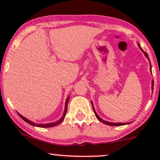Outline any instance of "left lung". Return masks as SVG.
<instances>
[{
  "mask_svg": "<svg viewBox=\"0 0 160 160\" xmlns=\"http://www.w3.org/2000/svg\"><path fill=\"white\" fill-rule=\"evenodd\" d=\"M138 47H139V48H140V49L141 50L142 52H143V54H145V56L146 57V58H148V60H149V62H150V60H149V58H148V54H147V53H146V52H145V51H143V49H142V48L141 47V46H140V44L138 43ZM151 63V62H150ZM150 70L151 71H152V65H151V64H150ZM152 89H154V81L152 80ZM92 108H93V111H94V113H95V116H96V117L98 118V119L99 120V121H100V122H102V123H104V124H108V125H111V126H121V125H124V124H130V122H128V123H112V122H106L105 121V120H103V119H102L101 118H100L99 116H98V114H97V113H96V111H95V108H94V106H93V105H92Z\"/></svg>",
  "mask_w": 160,
  "mask_h": 160,
  "instance_id": "8db88e82",
  "label": "left lung"
}]
</instances>
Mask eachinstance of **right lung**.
<instances>
[{
	"instance_id": "add662e5",
	"label": "right lung",
	"mask_w": 160,
	"mask_h": 160,
	"mask_svg": "<svg viewBox=\"0 0 160 160\" xmlns=\"http://www.w3.org/2000/svg\"><path fill=\"white\" fill-rule=\"evenodd\" d=\"M68 100H69V97L67 98L66 101H65V111H64V113H63V115L62 117H61V119L60 120H58V121H57L56 122H54V123H49V124H36L34 123V122H32L31 121H30V120H28L25 118L24 117H22L21 114H19V113L18 115L24 121L27 122V123L31 124L32 126H36V127H38V128H51V127H54V126H56L59 124L60 123H61L63 121V119H65V114H66V112H67V108H68Z\"/></svg>"
}]
</instances>
